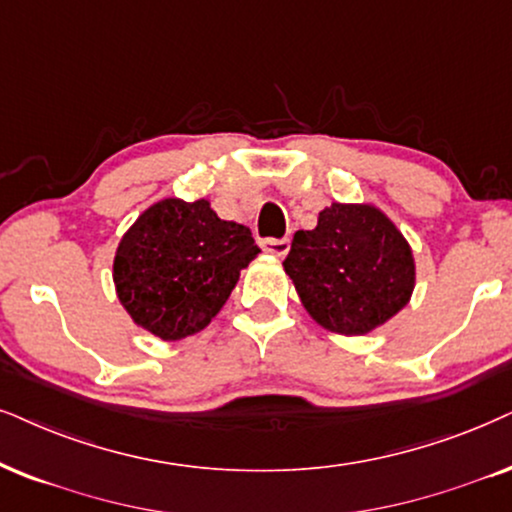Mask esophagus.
Here are the masks:
<instances>
[{
    "instance_id": "obj_1",
    "label": "esophagus",
    "mask_w": 512,
    "mask_h": 512,
    "mask_svg": "<svg viewBox=\"0 0 512 512\" xmlns=\"http://www.w3.org/2000/svg\"><path fill=\"white\" fill-rule=\"evenodd\" d=\"M260 245H262L264 252H269V255L286 257L288 248H290V241H288V238H264Z\"/></svg>"
}]
</instances>
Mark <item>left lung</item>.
I'll use <instances>...</instances> for the list:
<instances>
[{
    "instance_id": "8db88e82",
    "label": "left lung",
    "mask_w": 512,
    "mask_h": 512,
    "mask_svg": "<svg viewBox=\"0 0 512 512\" xmlns=\"http://www.w3.org/2000/svg\"><path fill=\"white\" fill-rule=\"evenodd\" d=\"M283 269L307 314L326 331L359 338L406 307L416 257L373 203H331L314 229L293 236Z\"/></svg>"
}]
</instances>
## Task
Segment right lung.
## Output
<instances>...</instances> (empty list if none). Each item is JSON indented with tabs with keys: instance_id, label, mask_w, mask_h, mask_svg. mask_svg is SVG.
Masks as SVG:
<instances>
[{
	"instance_id": "add662e5",
	"label": "right lung",
	"mask_w": 512,
	"mask_h": 512,
	"mask_svg": "<svg viewBox=\"0 0 512 512\" xmlns=\"http://www.w3.org/2000/svg\"><path fill=\"white\" fill-rule=\"evenodd\" d=\"M257 255L248 226L219 219L208 198H163L122 234L115 293L139 328L184 340L215 319Z\"/></svg>"
}]
</instances>
